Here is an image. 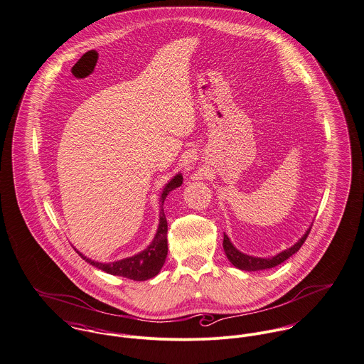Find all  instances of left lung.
I'll return each instance as SVG.
<instances>
[{"mask_svg": "<svg viewBox=\"0 0 364 364\" xmlns=\"http://www.w3.org/2000/svg\"><path fill=\"white\" fill-rule=\"evenodd\" d=\"M311 228H312V224L311 227L306 230V232L298 240V242H295L291 248H287L284 250L282 252L271 257V258H261V257H252V255H247L244 252H241L240 250H237L234 247V244L231 242V240L228 238V235L224 234V241H223V247H224V252L228 258V261L238 269L241 271H248V272H252V271H264V269H271L274 267H278L279 264L285 262L288 258H291L294 254H296L299 251V248L304 245L306 237L309 235L311 232Z\"/></svg>", "mask_w": 364, "mask_h": 364, "instance_id": "left-lung-1", "label": "left lung"}]
</instances>
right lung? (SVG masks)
Instances as JSON below:
<instances>
[{
	"mask_svg": "<svg viewBox=\"0 0 364 364\" xmlns=\"http://www.w3.org/2000/svg\"><path fill=\"white\" fill-rule=\"evenodd\" d=\"M183 184V174L178 173L176 174L164 187L159 198L160 204V214H159V227L156 231V235L150 245L140 251L139 254L133 257H127L119 261L113 262H97L93 261L87 257H85L82 252L76 250L80 258H83L86 262H89L92 267H96L97 269L105 271L106 274L116 275V277H123L127 279L133 281H147L150 278H154L160 269L163 268L167 257V220L164 215V200L168 196L170 191L176 190Z\"/></svg>",
	"mask_w": 364,
	"mask_h": 364,
	"instance_id": "add662e5",
	"label": "right lung"
}]
</instances>
